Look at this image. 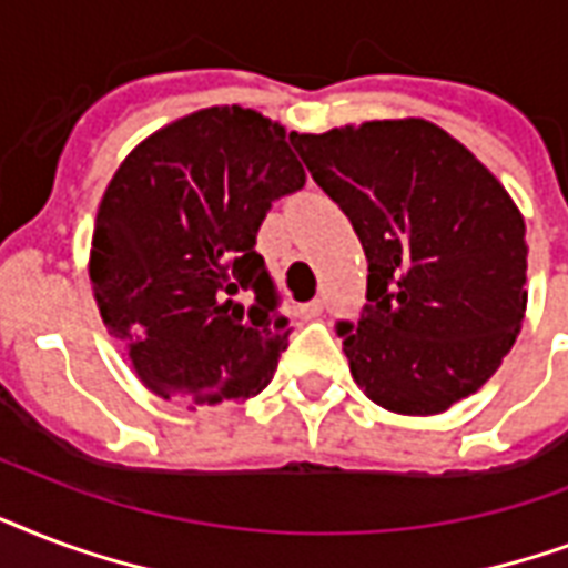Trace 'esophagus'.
Returning <instances> with one entry per match:
<instances>
[{
	"label": "esophagus",
	"mask_w": 568,
	"mask_h": 568,
	"mask_svg": "<svg viewBox=\"0 0 568 568\" xmlns=\"http://www.w3.org/2000/svg\"><path fill=\"white\" fill-rule=\"evenodd\" d=\"M320 314H323V302H320V298L298 305V316H302V320H316Z\"/></svg>",
	"instance_id": "esophagus-1"
}]
</instances>
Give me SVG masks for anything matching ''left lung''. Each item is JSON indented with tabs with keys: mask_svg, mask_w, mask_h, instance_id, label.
Returning <instances> with one entry per match:
<instances>
[{
	"mask_svg": "<svg viewBox=\"0 0 568 568\" xmlns=\"http://www.w3.org/2000/svg\"><path fill=\"white\" fill-rule=\"evenodd\" d=\"M290 139L367 254L362 320L337 323L355 385L397 415L447 412L498 371L525 320L518 206L424 118Z\"/></svg>",
	"mask_w": 568,
	"mask_h": 568,
	"instance_id": "left-lung-1",
	"label": "left lung"
}]
</instances>
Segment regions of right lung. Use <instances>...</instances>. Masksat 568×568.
Wrapping results in <instances>:
<instances>
[{
	"label": "right lung",
	"instance_id": "1",
	"mask_svg": "<svg viewBox=\"0 0 568 568\" xmlns=\"http://www.w3.org/2000/svg\"><path fill=\"white\" fill-rule=\"evenodd\" d=\"M302 186L293 139L243 105L178 118L121 162L88 275L144 388L210 408L270 385L290 328L254 243L272 201Z\"/></svg>",
	"mask_w": 568,
	"mask_h": 568
}]
</instances>
